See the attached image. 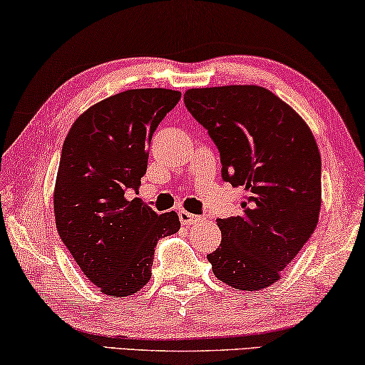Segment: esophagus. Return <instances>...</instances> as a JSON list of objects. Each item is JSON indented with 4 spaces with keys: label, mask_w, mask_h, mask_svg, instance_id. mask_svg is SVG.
<instances>
[{
    "label": "esophagus",
    "mask_w": 365,
    "mask_h": 365,
    "mask_svg": "<svg viewBox=\"0 0 365 365\" xmlns=\"http://www.w3.org/2000/svg\"><path fill=\"white\" fill-rule=\"evenodd\" d=\"M179 221H181V224H186V226H191V224L201 222L202 217L194 216V214L187 212V211H179Z\"/></svg>",
    "instance_id": "obj_1"
}]
</instances>
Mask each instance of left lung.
<instances>
[{
    "mask_svg": "<svg viewBox=\"0 0 365 365\" xmlns=\"http://www.w3.org/2000/svg\"><path fill=\"white\" fill-rule=\"evenodd\" d=\"M184 104L207 129L221 174L242 187L241 214L217 219L222 241L207 254L219 281L261 291L311 237L321 211V154L294 109L261 86L187 89Z\"/></svg>",
    "mask_w": 365,
    "mask_h": 365,
    "instance_id": "obj_1",
    "label": "left lung"
}]
</instances>
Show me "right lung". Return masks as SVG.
Here are the masks:
<instances>
[{
	"instance_id": "1",
	"label": "right lung",
	"mask_w": 365,
	"mask_h": 365,
	"mask_svg": "<svg viewBox=\"0 0 365 365\" xmlns=\"http://www.w3.org/2000/svg\"><path fill=\"white\" fill-rule=\"evenodd\" d=\"M181 93L128 89L83 113L64 139L54 186L59 237L89 281L113 297L151 279L154 247L181 227L176 212L128 201L146 174L149 144Z\"/></svg>"
}]
</instances>
